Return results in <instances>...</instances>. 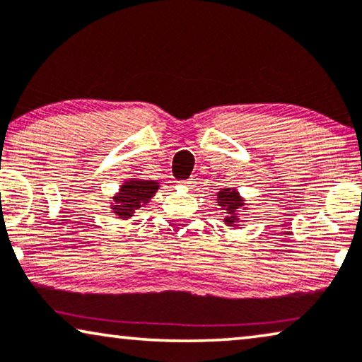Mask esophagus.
Segmentation results:
<instances>
[{
  "label": "esophagus",
  "instance_id": "1",
  "mask_svg": "<svg viewBox=\"0 0 362 362\" xmlns=\"http://www.w3.org/2000/svg\"><path fill=\"white\" fill-rule=\"evenodd\" d=\"M180 185H185V187H193V180H182Z\"/></svg>",
  "mask_w": 362,
  "mask_h": 362
}]
</instances>
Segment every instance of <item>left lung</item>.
Listing matches in <instances>:
<instances>
[{
    "mask_svg": "<svg viewBox=\"0 0 362 362\" xmlns=\"http://www.w3.org/2000/svg\"><path fill=\"white\" fill-rule=\"evenodd\" d=\"M218 200H220V206L223 210H226L230 213L231 216L226 218V223L228 225H233L234 221H236V211L238 208H243V200L241 197H239V193L236 190H231V188H225V190L220 192V195H218Z\"/></svg>",
    "mask_w": 362,
    "mask_h": 362,
    "instance_id": "left-lung-1",
    "label": "left lung"
}]
</instances>
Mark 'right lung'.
<instances>
[{
	"instance_id": "obj_1",
	"label": "right lung",
	"mask_w": 362,
	"mask_h": 362,
	"mask_svg": "<svg viewBox=\"0 0 362 362\" xmlns=\"http://www.w3.org/2000/svg\"><path fill=\"white\" fill-rule=\"evenodd\" d=\"M157 188H159V185L151 180L149 182H144V180L126 182L124 185L121 187L118 197L115 198V205H113L115 213H118V216L121 218L132 216L134 210L141 208L144 203H147L152 197H154Z\"/></svg>"
}]
</instances>
